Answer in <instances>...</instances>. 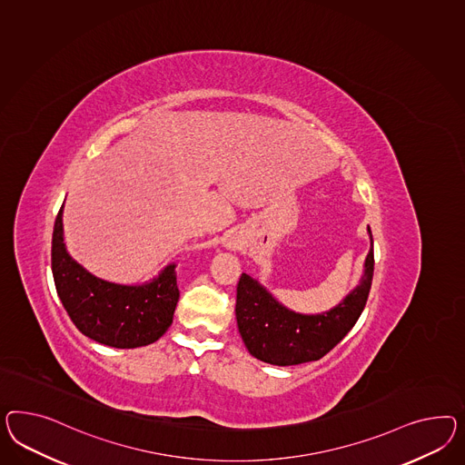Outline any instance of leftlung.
<instances>
[{
  "instance_id": "obj_1",
  "label": "left lung",
  "mask_w": 465,
  "mask_h": 465,
  "mask_svg": "<svg viewBox=\"0 0 465 465\" xmlns=\"http://www.w3.org/2000/svg\"><path fill=\"white\" fill-rule=\"evenodd\" d=\"M365 257L361 284L345 300L320 314L291 312L255 279L240 276L237 286V325L252 355L272 365H296L318 361L343 339L362 314L374 274V247Z\"/></svg>"
}]
</instances>
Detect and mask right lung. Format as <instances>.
Returning a JSON list of instances; mask_svg holds the SVG:
<instances>
[{
    "label": "right lung",
    "instance_id": "right-lung-1",
    "mask_svg": "<svg viewBox=\"0 0 465 465\" xmlns=\"http://www.w3.org/2000/svg\"><path fill=\"white\" fill-rule=\"evenodd\" d=\"M63 208L52 233V274L77 330L114 349H135L161 339L173 323L179 300L176 265H167L159 277L140 286L93 276L65 249Z\"/></svg>",
    "mask_w": 465,
    "mask_h": 465
}]
</instances>
